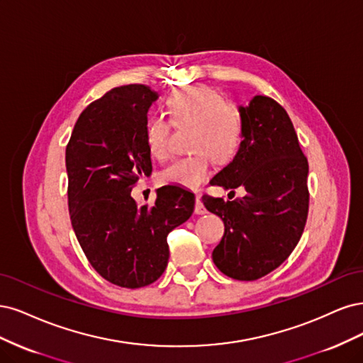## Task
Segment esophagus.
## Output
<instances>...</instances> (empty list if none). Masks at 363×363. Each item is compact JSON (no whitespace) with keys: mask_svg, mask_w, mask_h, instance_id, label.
I'll return each instance as SVG.
<instances>
[{"mask_svg":"<svg viewBox=\"0 0 363 363\" xmlns=\"http://www.w3.org/2000/svg\"><path fill=\"white\" fill-rule=\"evenodd\" d=\"M194 213L196 214H205L206 213V208H205V205H203V202H202V199H201V196H197L196 197V203H194Z\"/></svg>","mask_w":363,"mask_h":363,"instance_id":"obj_1","label":"esophagus"}]
</instances>
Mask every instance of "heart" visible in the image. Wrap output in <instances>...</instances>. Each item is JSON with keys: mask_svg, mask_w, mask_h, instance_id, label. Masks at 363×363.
<instances>
[{"mask_svg": "<svg viewBox=\"0 0 363 363\" xmlns=\"http://www.w3.org/2000/svg\"><path fill=\"white\" fill-rule=\"evenodd\" d=\"M166 108L173 125L194 126L191 147L197 152L173 160L161 172V181L182 189H197L211 173L213 157L220 162L235 157L242 137L240 113L226 104L217 89L206 84H190L174 90L167 98ZM172 123L161 116L146 122V147L154 158L167 157Z\"/></svg>", "mask_w": 363, "mask_h": 363, "instance_id": "b5f03b06", "label": "heart"}]
</instances>
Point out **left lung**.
Listing matches in <instances>:
<instances>
[{"mask_svg":"<svg viewBox=\"0 0 363 363\" xmlns=\"http://www.w3.org/2000/svg\"><path fill=\"white\" fill-rule=\"evenodd\" d=\"M238 110L241 145L211 184L226 190L242 186L247 194L235 201L205 194L202 202L225 223L213 252L218 270L256 280L276 270L300 241L309 209V166L282 105L258 95Z\"/></svg>","mask_w":363,"mask_h":363,"instance_id":"8db88e82","label":"left lung"}]
</instances>
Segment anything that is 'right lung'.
Listing matches in <instances>:
<instances>
[{
  "mask_svg": "<svg viewBox=\"0 0 363 363\" xmlns=\"http://www.w3.org/2000/svg\"><path fill=\"white\" fill-rule=\"evenodd\" d=\"M157 98L143 84L111 89L79 114L66 146L77 240L90 265L122 288L150 285L164 273L169 232L194 209V194L178 185L158 189L152 206L131 197L137 181L152 173L145 126Z\"/></svg>",
  "mask_w": 363,
  "mask_h": 363,
  "instance_id": "add662e5",
  "label": "right lung"
}]
</instances>
